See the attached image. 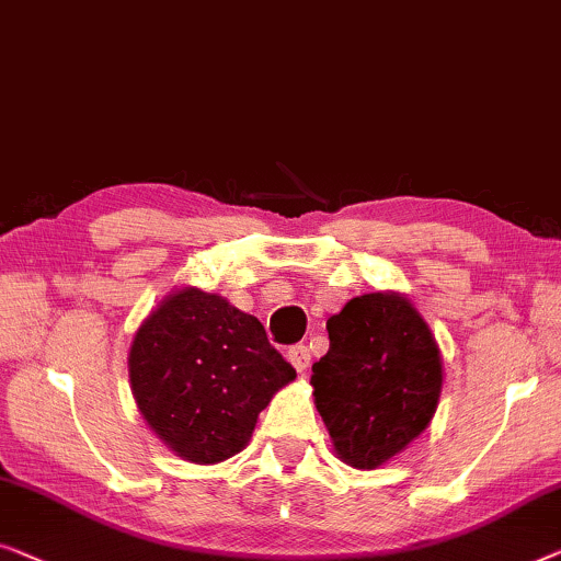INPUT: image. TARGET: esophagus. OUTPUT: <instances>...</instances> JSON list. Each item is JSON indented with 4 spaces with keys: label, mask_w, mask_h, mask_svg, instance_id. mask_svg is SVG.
<instances>
[{
    "label": "esophagus",
    "mask_w": 561,
    "mask_h": 561,
    "mask_svg": "<svg viewBox=\"0 0 561 561\" xmlns=\"http://www.w3.org/2000/svg\"><path fill=\"white\" fill-rule=\"evenodd\" d=\"M287 358H289L291 366H295V368L299 370V374H305L307 366H310V348H307L305 343L291 345L289 353H287Z\"/></svg>",
    "instance_id": "34e87169"
}]
</instances>
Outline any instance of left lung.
I'll return each instance as SVG.
<instances>
[{
	"label": "left lung",
	"instance_id": "left-lung-1",
	"mask_svg": "<svg viewBox=\"0 0 561 561\" xmlns=\"http://www.w3.org/2000/svg\"><path fill=\"white\" fill-rule=\"evenodd\" d=\"M330 348L312 366L314 404L335 453L376 468L427 427L442 360L427 322L399 295L353 297L328 320Z\"/></svg>",
	"mask_w": 561,
	"mask_h": 561
}]
</instances>
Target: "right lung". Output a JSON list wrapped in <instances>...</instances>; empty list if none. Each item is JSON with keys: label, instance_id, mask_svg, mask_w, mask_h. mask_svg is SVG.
<instances>
[{"label": "right lung", "instance_id": "add662e5", "mask_svg": "<svg viewBox=\"0 0 561 561\" xmlns=\"http://www.w3.org/2000/svg\"><path fill=\"white\" fill-rule=\"evenodd\" d=\"M295 376L254 314L193 287L149 314L129 353L139 412L164 445L198 465L241 453L259 412Z\"/></svg>", "mask_w": 561, "mask_h": 561}]
</instances>
